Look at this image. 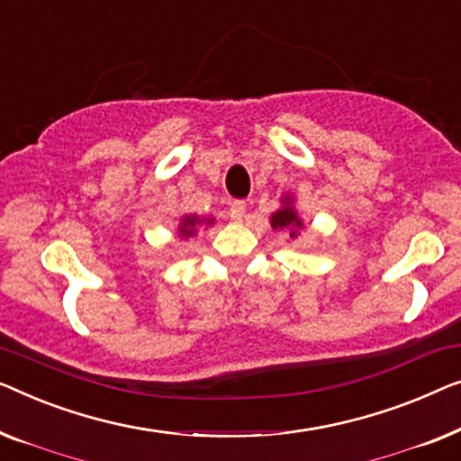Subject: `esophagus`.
<instances>
[{"mask_svg": "<svg viewBox=\"0 0 461 461\" xmlns=\"http://www.w3.org/2000/svg\"><path fill=\"white\" fill-rule=\"evenodd\" d=\"M244 212H246V203H244V200H236V203H231V206H230L231 221H236V223L242 221Z\"/></svg>", "mask_w": 461, "mask_h": 461, "instance_id": "34e87169", "label": "esophagus"}]
</instances>
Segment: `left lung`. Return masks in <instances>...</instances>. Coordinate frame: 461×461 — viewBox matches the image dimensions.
<instances>
[{
  "mask_svg": "<svg viewBox=\"0 0 461 461\" xmlns=\"http://www.w3.org/2000/svg\"><path fill=\"white\" fill-rule=\"evenodd\" d=\"M282 206L277 209L276 212H271V228L274 230H286L290 238H298V233H301V230L304 228L303 219L298 217L296 212V206H294V196H290V194H286V196L280 198Z\"/></svg>",
  "mask_w": 461,
  "mask_h": 461,
  "instance_id": "8db88e82",
  "label": "left lung"
}]
</instances>
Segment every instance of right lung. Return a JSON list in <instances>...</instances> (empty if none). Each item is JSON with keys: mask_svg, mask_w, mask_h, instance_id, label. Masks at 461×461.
<instances>
[{"mask_svg": "<svg viewBox=\"0 0 461 461\" xmlns=\"http://www.w3.org/2000/svg\"><path fill=\"white\" fill-rule=\"evenodd\" d=\"M215 223V217H198V215H184L181 217V223L177 228V236L179 238H192L198 233V228L203 225V228H211V225Z\"/></svg>", "mask_w": 461, "mask_h": 461, "instance_id": "add662e5", "label": "right lung"}]
</instances>
